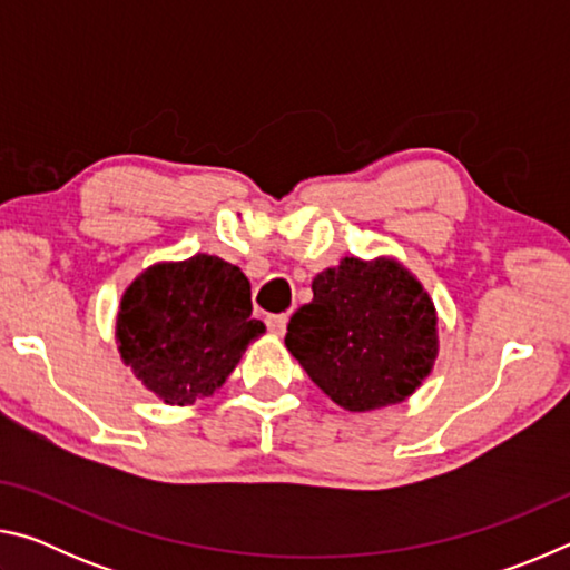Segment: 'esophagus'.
Returning <instances> with one entry per match:
<instances>
[{
    "mask_svg": "<svg viewBox=\"0 0 570 570\" xmlns=\"http://www.w3.org/2000/svg\"><path fill=\"white\" fill-rule=\"evenodd\" d=\"M286 324H288V316H286V314H268V316H266L268 332L276 334V336H284Z\"/></svg>",
    "mask_w": 570,
    "mask_h": 570,
    "instance_id": "1",
    "label": "esophagus"
}]
</instances>
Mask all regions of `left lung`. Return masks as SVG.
<instances>
[{"instance_id":"8db88e82","label":"left lung","mask_w":570,"mask_h":570,"mask_svg":"<svg viewBox=\"0 0 570 570\" xmlns=\"http://www.w3.org/2000/svg\"><path fill=\"white\" fill-rule=\"evenodd\" d=\"M314 298L286 326V350L324 394L350 412L397 404L438 356L430 296L392 258H344L312 282Z\"/></svg>"}]
</instances>
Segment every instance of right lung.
<instances>
[{
	"label": "right lung",
	"instance_id": "1",
	"mask_svg": "<svg viewBox=\"0 0 570 570\" xmlns=\"http://www.w3.org/2000/svg\"><path fill=\"white\" fill-rule=\"evenodd\" d=\"M266 326L250 320V284L218 256L156 264L128 286L115 326L122 362L168 404L214 394Z\"/></svg>",
	"mask_w": 570,
	"mask_h": 570
}]
</instances>
